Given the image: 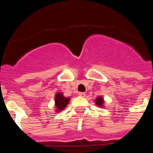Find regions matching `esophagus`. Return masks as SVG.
<instances>
[{
    "mask_svg": "<svg viewBox=\"0 0 153 153\" xmlns=\"http://www.w3.org/2000/svg\"><path fill=\"white\" fill-rule=\"evenodd\" d=\"M78 95L80 96H82V97H84V96H85V93H84V92H79Z\"/></svg>",
    "mask_w": 153,
    "mask_h": 153,
    "instance_id": "esophagus-1",
    "label": "esophagus"
}]
</instances>
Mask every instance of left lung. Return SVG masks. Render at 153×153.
Wrapping results in <instances>:
<instances>
[{
  "instance_id": "left-lung-1",
  "label": "left lung",
  "mask_w": 153,
  "mask_h": 153,
  "mask_svg": "<svg viewBox=\"0 0 153 153\" xmlns=\"http://www.w3.org/2000/svg\"><path fill=\"white\" fill-rule=\"evenodd\" d=\"M96 104H97V106H102V104L103 103V99L101 97H98L97 99H96Z\"/></svg>"
}]
</instances>
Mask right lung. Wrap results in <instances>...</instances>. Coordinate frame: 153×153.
Here are the masks:
<instances>
[{
    "label": "right lung",
    "instance_id": "1",
    "mask_svg": "<svg viewBox=\"0 0 153 153\" xmlns=\"http://www.w3.org/2000/svg\"><path fill=\"white\" fill-rule=\"evenodd\" d=\"M70 99L69 98L64 97L62 94H57L55 96V106L57 108V111L63 110L65 108L68 103H69Z\"/></svg>",
    "mask_w": 153,
    "mask_h": 153
}]
</instances>
